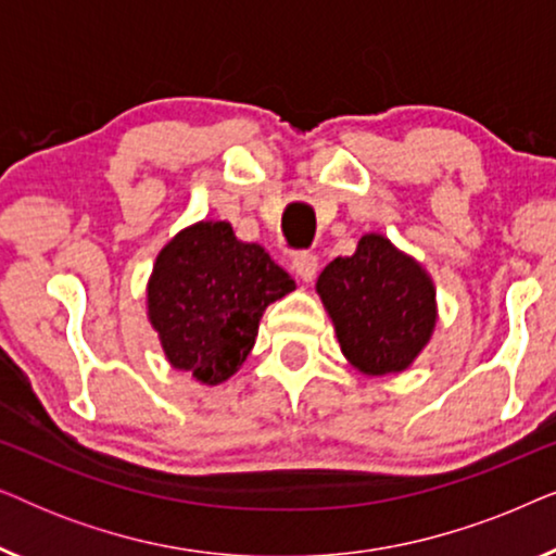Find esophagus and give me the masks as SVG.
<instances>
[{"mask_svg": "<svg viewBox=\"0 0 556 556\" xmlns=\"http://www.w3.org/2000/svg\"><path fill=\"white\" fill-rule=\"evenodd\" d=\"M293 270H295V276L308 283V280H314L316 270H318V257L314 253H299L293 257Z\"/></svg>", "mask_w": 556, "mask_h": 556, "instance_id": "obj_1", "label": "esophagus"}]
</instances>
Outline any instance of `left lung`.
I'll return each instance as SVG.
<instances>
[{
    "mask_svg": "<svg viewBox=\"0 0 556 556\" xmlns=\"http://www.w3.org/2000/svg\"><path fill=\"white\" fill-rule=\"evenodd\" d=\"M316 288L341 352L364 375L407 369L435 326L430 278L382 235H364L352 257L326 265Z\"/></svg>",
    "mask_w": 556,
    "mask_h": 556,
    "instance_id": "1",
    "label": "left lung"
}]
</instances>
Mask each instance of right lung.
<instances>
[{
	"instance_id": "add662e5",
	"label": "right lung",
	"mask_w": 556,
	"mask_h": 556,
	"mask_svg": "<svg viewBox=\"0 0 556 556\" xmlns=\"http://www.w3.org/2000/svg\"><path fill=\"white\" fill-rule=\"evenodd\" d=\"M293 288L261 245L240 242L227 223H200L159 253L149 318L174 369L217 384L248 359L268 303Z\"/></svg>"
}]
</instances>
